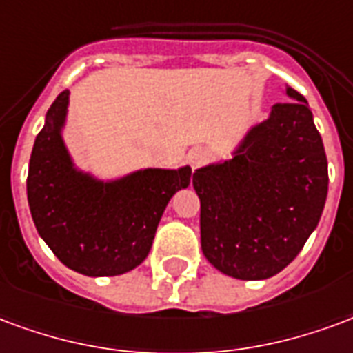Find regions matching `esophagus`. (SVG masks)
<instances>
[{"label": "esophagus", "mask_w": 353, "mask_h": 353, "mask_svg": "<svg viewBox=\"0 0 353 353\" xmlns=\"http://www.w3.org/2000/svg\"><path fill=\"white\" fill-rule=\"evenodd\" d=\"M208 156V150L207 148H203V146H195L192 150L188 152V161H190V165L192 167H197L201 165L203 161L207 159Z\"/></svg>", "instance_id": "34e87169"}]
</instances>
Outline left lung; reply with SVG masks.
<instances>
[{
	"label": "left lung",
	"mask_w": 353,
	"mask_h": 353,
	"mask_svg": "<svg viewBox=\"0 0 353 353\" xmlns=\"http://www.w3.org/2000/svg\"><path fill=\"white\" fill-rule=\"evenodd\" d=\"M269 118L252 125L233 158L201 167V248L239 280H265L303 250L325 207L327 158L307 99L285 88Z\"/></svg>",
	"instance_id": "1"
}]
</instances>
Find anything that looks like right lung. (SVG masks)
Returning <instances> with one entry per match:
<instances>
[{"label": "right lung", "instance_id": "1", "mask_svg": "<svg viewBox=\"0 0 353 353\" xmlns=\"http://www.w3.org/2000/svg\"><path fill=\"white\" fill-rule=\"evenodd\" d=\"M68 105L65 90L33 145L28 171L33 223L69 269L86 276L123 274L146 259L167 203L188 188L192 169H141L107 182L82 173L61 137Z\"/></svg>", "mask_w": 353, "mask_h": 353}]
</instances>
